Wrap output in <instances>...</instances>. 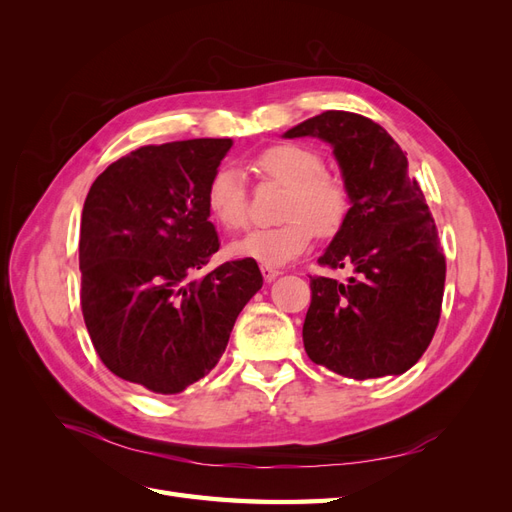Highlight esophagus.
Returning a JSON list of instances; mask_svg holds the SVG:
<instances>
[{
	"label": "esophagus",
	"mask_w": 512,
	"mask_h": 512,
	"mask_svg": "<svg viewBox=\"0 0 512 512\" xmlns=\"http://www.w3.org/2000/svg\"><path fill=\"white\" fill-rule=\"evenodd\" d=\"M260 271H262V277H265V282H273L277 275H280V271H277L275 267H271V265H262L260 267Z\"/></svg>",
	"instance_id": "1"
}]
</instances>
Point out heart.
I'll return each instance as SVG.
<instances>
[{"label":"heart","instance_id":"1","mask_svg":"<svg viewBox=\"0 0 512 512\" xmlns=\"http://www.w3.org/2000/svg\"><path fill=\"white\" fill-rule=\"evenodd\" d=\"M265 179L284 185L280 226L258 228L230 245L239 258L262 265H286L301 256L318 237H333L344 226L350 211L346 183L324 173L318 151L297 143H277L260 151L252 162ZM205 203L213 220L226 230H241L247 224L245 179L237 168L222 166L211 175Z\"/></svg>","mask_w":512,"mask_h":512}]
</instances>
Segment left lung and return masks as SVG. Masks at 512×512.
I'll return each instance as SVG.
<instances>
[{
	"instance_id": "8db88e82",
	"label": "left lung",
	"mask_w": 512,
	"mask_h": 512,
	"mask_svg": "<svg viewBox=\"0 0 512 512\" xmlns=\"http://www.w3.org/2000/svg\"><path fill=\"white\" fill-rule=\"evenodd\" d=\"M301 136L333 147L350 194L348 218L318 262L352 271L344 284L309 282L305 352L354 380L404 374L436 333L446 277L423 190L391 134L363 115L327 111L284 134Z\"/></svg>"
}]
</instances>
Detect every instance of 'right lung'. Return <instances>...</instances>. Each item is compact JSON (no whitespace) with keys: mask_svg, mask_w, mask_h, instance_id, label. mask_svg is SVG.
<instances>
[{"mask_svg":"<svg viewBox=\"0 0 512 512\" xmlns=\"http://www.w3.org/2000/svg\"><path fill=\"white\" fill-rule=\"evenodd\" d=\"M232 138L147 145L108 166L85 198L81 307L102 363L151 393L177 395L218 365L245 303L262 288L256 260L220 250L205 190Z\"/></svg>","mask_w":512,"mask_h":512,"instance_id":"add662e5","label":"right lung"}]
</instances>
